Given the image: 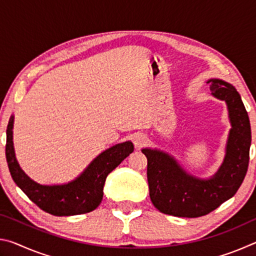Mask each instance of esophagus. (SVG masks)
Instances as JSON below:
<instances>
[{
    "label": "esophagus",
    "instance_id": "esophagus-1",
    "mask_svg": "<svg viewBox=\"0 0 256 256\" xmlns=\"http://www.w3.org/2000/svg\"><path fill=\"white\" fill-rule=\"evenodd\" d=\"M133 144L136 146V148H141V146H144L146 144V136L142 133L136 134L133 138Z\"/></svg>",
    "mask_w": 256,
    "mask_h": 256
}]
</instances>
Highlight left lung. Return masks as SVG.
Wrapping results in <instances>:
<instances>
[{"label": "left lung", "mask_w": 256, "mask_h": 256, "mask_svg": "<svg viewBox=\"0 0 256 256\" xmlns=\"http://www.w3.org/2000/svg\"><path fill=\"white\" fill-rule=\"evenodd\" d=\"M210 90L228 106L232 130L226 157L210 180H200L186 172L170 154L142 149L148 159L151 202L164 214L198 218L216 209L236 194L248 172L250 146V124L240 94L232 84L211 79Z\"/></svg>", "instance_id": "left-lung-1"}]
</instances>
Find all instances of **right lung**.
Segmentation results:
<instances>
[{
    "mask_svg": "<svg viewBox=\"0 0 256 256\" xmlns=\"http://www.w3.org/2000/svg\"><path fill=\"white\" fill-rule=\"evenodd\" d=\"M12 128L14 116L6 128V162L12 178L34 204L53 216L84 214L96 209L102 200V188L107 175L134 150L132 142L118 144L99 154L73 182L64 185H40L30 180L16 162Z\"/></svg>",
    "mask_w": 256,
    "mask_h": 256,
    "instance_id": "right-lung-1",
    "label": "right lung"
}]
</instances>
